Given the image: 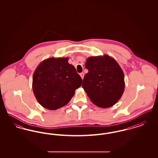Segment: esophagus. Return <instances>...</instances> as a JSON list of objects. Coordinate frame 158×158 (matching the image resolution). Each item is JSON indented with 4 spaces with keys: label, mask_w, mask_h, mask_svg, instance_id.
I'll use <instances>...</instances> for the list:
<instances>
[{
    "label": "esophagus",
    "mask_w": 158,
    "mask_h": 158,
    "mask_svg": "<svg viewBox=\"0 0 158 158\" xmlns=\"http://www.w3.org/2000/svg\"><path fill=\"white\" fill-rule=\"evenodd\" d=\"M80 76H81V78L83 79V77H84V73H80Z\"/></svg>",
    "instance_id": "esophagus-1"
}]
</instances>
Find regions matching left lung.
<instances>
[{
  "mask_svg": "<svg viewBox=\"0 0 158 158\" xmlns=\"http://www.w3.org/2000/svg\"><path fill=\"white\" fill-rule=\"evenodd\" d=\"M85 68L88 73L84 76L82 88L90 101L103 108L115 105L125 88L124 73L117 61L106 54L89 57Z\"/></svg>",
  "mask_w": 158,
  "mask_h": 158,
  "instance_id": "8db88e82",
  "label": "left lung"
}]
</instances>
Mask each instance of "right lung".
<instances>
[{
  "label": "right lung",
  "mask_w": 158,
  "mask_h": 158,
  "mask_svg": "<svg viewBox=\"0 0 158 158\" xmlns=\"http://www.w3.org/2000/svg\"><path fill=\"white\" fill-rule=\"evenodd\" d=\"M68 57H51L41 61L32 76V90L39 104L50 110L68 104L82 79Z\"/></svg>",
  "instance_id": "right-lung-1"
}]
</instances>
